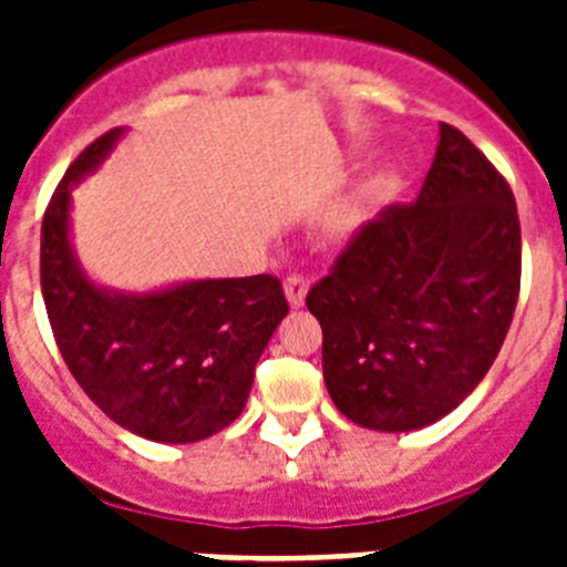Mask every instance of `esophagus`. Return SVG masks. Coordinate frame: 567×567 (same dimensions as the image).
Instances as JSON below:
<instances>
[{"instance_id":"1","label":"esophagus","mask_w":567,"mask_h":567,"mask_svg":"<svg viewBox=\"0 0 567 567\" xmlns=\"http://www.w3.org/2000/svg\"><path fill=\"white\" fill-rule=\"evenodd\" d=\"M284 292H287L289 298V307H303V300H307L309 292V280L303 278V275H287V280H284Z\"/></svg>"}]
</instances>
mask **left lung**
Returning a JSON list of instances; mask_svg holds the SVG:
<instances>
[{
  "mask_svg": "<svg viewBox=\"0 0 567 567\" xmlns=\"http://www.w3.org/2000/svg\"><path fill=\"white\" fill-rule=\"evenodd\" d=\"M514 193L452 124L417 202L363 224L307 295L323 380L352 423L412 432L457 409L499 354L519 298Z\"/></svg>",
  "mask_w": 567,
  "mask_h": 567,
  "instance_id": "obj_1",
  "label": "left lung"
}]
</instances>
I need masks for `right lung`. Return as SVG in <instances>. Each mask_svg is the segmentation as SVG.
I'll list each match as a JSON object with an SVG mask.
<instances>
[{"label":"right lung","instance_id":"add662e5","mask_svg":"<svg viewBox=\"0 0 567 567\" xmlns=\"http://www.w3.org/2000/svg\"><path fill=\"white\" fill-rule=\"evenodd\" d=\"M122 133L113 127L87 144L44 209V309L70 374L113 423L155 443H195L244 412L255 363L289 303L272 275L122 295L82 272L68 238L70 187L104 162Z\"/></svg>","mask_w":567,"mask_h":567}]
</instances>
